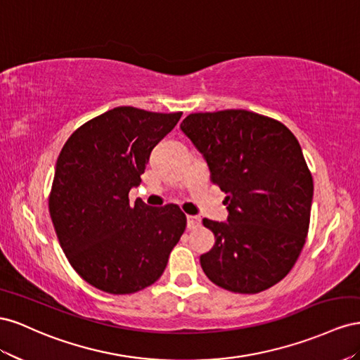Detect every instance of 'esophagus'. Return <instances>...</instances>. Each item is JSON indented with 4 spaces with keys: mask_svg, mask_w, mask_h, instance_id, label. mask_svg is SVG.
<instances>
[{
    "mask_svg": "<svg viewBox=\"0 0 360 360\" xmlns=\"http://www.w3.org/2000/svg\"><path fill=\"white\" fill-rule=\"evenodd\" d=\"M200 224H202V220L200 217H198V215H187V228L190 231L200 228Z\"/></svg>",
    "mask_w": 360,
    "mask_h": 360,
    "instance_id": "obj_1",
    "label": "esophagus"
}]
</instances>
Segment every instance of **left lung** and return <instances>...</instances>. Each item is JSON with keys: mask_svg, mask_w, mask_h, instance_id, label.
Listing matches in <instances>:
<instances>
[{"mask_svg": "<svg viewBox=\"0 0 360 360\" xmlns=\"http://www.w3.org/2000/svg\"><path fill=\"white\" fill-rule=\"evenodd\" d=\"M181 129L224 191L228 223L203 219L214 248L200 256L223 290L258 294L291 271L311 220L314 181L295 136L282 122L248 110L193 112Z\"/></svg>", "mask_w": 360, "mask_h": 360, "instance_id": "left-lung-1", "label": "left lung"}]
</instances>
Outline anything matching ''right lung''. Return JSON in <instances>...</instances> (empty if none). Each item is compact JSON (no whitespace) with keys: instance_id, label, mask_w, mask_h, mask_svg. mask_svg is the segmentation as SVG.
<instances>
[{"instance_id":"1","label":"right lung","mask_w":360,"mask_h":360,"mask_svg":"<svg viewBox=\"0 0 360 360\" xmlns=\"http://www.w3.org/2000/svg\"><path fill=\"white\" fill-rule=\"evenodd\" d=\"M181 116L116 107L75 129L60 152L51 220L72 269L101 291L123 295L155 283L186 231L178 205L153 208L128 198Z\"/></svg>"}]
</instances>
